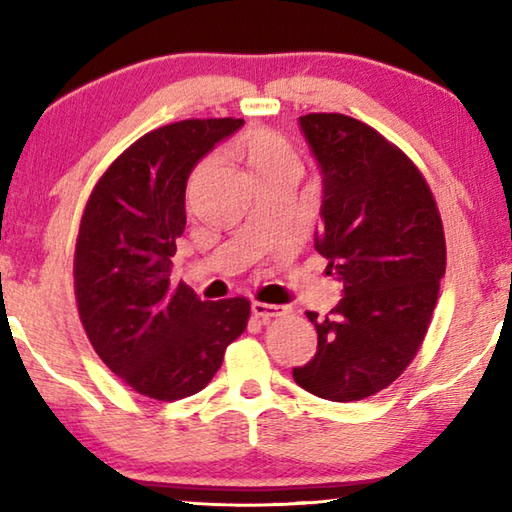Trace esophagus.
I'll use <instances>...</instances> for the list:
<instances>
[{"mask_svg": "<svg viewBox=\"0 0 512 512\" xmlns=\"http://www.w3.org/2000/svg\"><path fill=\"white\" fill-rule=\"evenodd\" d=\"M253 314L262 320L268 318H277V316H287L289 314V307L284 305H268V302H253Z\"/></svg>", "mask_w": 512, "mask_h": 512, "instance_id": "esophagus-1", "label": "esophagus"}]
</instances>
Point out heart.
Masks as SVG:
<instances>
[{
  "label": "heart",
  "instance_id": "heart-1",
  "mask_svg": "<svg viewBox=\"0 0 512 512\" xmlns=\"http://www.w3.org/2000/svg\"><path fill=\"white\" fill-rule=\"evenodd\" d=\"M237 153L246 160L257 183L277 176H300V160L291 142L268 128L248 131L239 140Z\"/></svg>",
  "mask_w": 512,
  "mask_h": 512
}]
</instances>
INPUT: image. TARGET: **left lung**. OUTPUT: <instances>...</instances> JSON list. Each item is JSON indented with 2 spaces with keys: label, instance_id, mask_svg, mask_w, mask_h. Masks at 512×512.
<instances>
[{
  "label": "left lung",
  "instance_id": "left-lung-1",
  "mask_svg": "<svg viewBox=\"0 0 512 512\" xmlns=\"http://www.w3.org/2000/svg\"><path fill=\"white\" fill-rule=\"evenodd\" d=\"M300 128L323 176L314 246L343 298L325 318L307 311L318 350L293 379L323 400L357 402L420 350L445 275L443 221L420 169L375 128L339 112H309Z\"/></svg>",
  "mask_w": 512,
  "mask_h": 512
}]
</instances>
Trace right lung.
Instances as JSON below:
<instances>
[{
	"label": "right lung",
	"instance_id": "1",
	"mask_svg": "<svg viewBox=\"0 0 512 512\" xmlns=\"http://www.w3.org/2000/svg\"><path fill=\"white\" fill-rule=\"evenodd\" d=\"M244 119H185L146 133L110 164L85 205L74 293L94 352L140 395L183 400L210 384L241 336L246 298L201 300L171 282L196 162Z\"/></svg>",
	"mask_w": 512,
	"mask_h": 512
}]
</instances>
